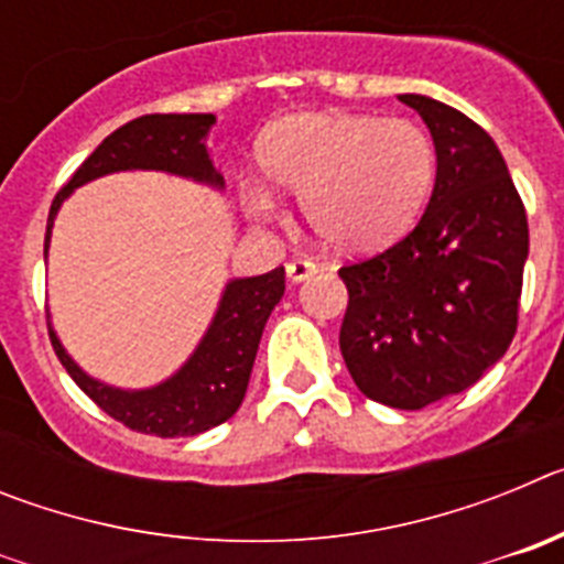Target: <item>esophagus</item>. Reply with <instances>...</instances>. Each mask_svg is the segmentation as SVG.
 Returning <instances> with one entry per match:
<instances>
[{"label":"esophagus","mask_w":564,"mask_h":564,"mask_svg":"<svg viewBox=\"0 0 564 564\" xmlns=\"http://www.w3.org/2000/svg\"><path fill=\"white\" fill-rule=\"evenodd\" d=\"M285 271L291 282H305V279L316 276L318 265H313V262H307V259H293V262H288Z\"/></svg>","instance_id":"obj_1"}]
</instances>
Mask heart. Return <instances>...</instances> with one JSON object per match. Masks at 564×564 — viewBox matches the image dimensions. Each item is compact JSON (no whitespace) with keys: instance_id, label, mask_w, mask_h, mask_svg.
Masks as SVG:
<instances>
[{"instance_id":"heart-1","label":"heart","mask_w":564,"mask_h":564,"mask_svg":"<svg viewBox=\"0 0 564 564\" xmlns=\"http://www.w3.org/2000/svg\"><path fill=\"white\" fill-rule=\"evenodd\" d=\"M265 183H246L253 217H273L282 194L302 197V217L325 246L376 253L406 237L435 186V147L406 118L370 112L288 115L259 138Z\"/></svg>"}]
</instances>
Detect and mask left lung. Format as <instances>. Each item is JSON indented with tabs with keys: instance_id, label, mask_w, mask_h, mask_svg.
<instances>
[{
	"instance_id": "1",
	"label": "left lung",
	"mask_w": 564,
	"mask_h": 564,
	"mask_svg": "<svg viewBox=\"0 0 564 564\" xmlns=\"http://www.w3.org/2000/svg\"><path fill=\"white\" fill-rule=\"evenodd\" d=\"M430 127L435 188L421 223L344 265L338 347L352 381L392 410H423L480 381L517 333L528 220L491 134L435 98L398 96Z\"/></svg>"
}]
</instances>
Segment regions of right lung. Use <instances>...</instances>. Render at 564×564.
<instances>
[{
    "mask_svg": "<svg viewBox=\"0 0 564 564\" xmlns=\"http://www.w3.org/2000/svg\"><path fill=\"white\" fill-rule=\"evenodd\" d=\"M217 123L212 112L188 115H143L115 129L109 138L78 166L67 186L56 194L50 206L44 259H47L53 223L69 194L89 181L115 172H166L203 183L212 188H226L223 174L214 169L206 138ZM285 293V268H273L262 276L231 279L214 311L212 325L203 333L181 370L166 381L147 390H121L84 372L73 356L64 350L62 338L50 325V341L69 378L101 406L107 415L143 435L192 437L220 426L239 410L246 398L259 338L279 299Z\"/></svg>",
    "mask_w": 564,
    "mask_h": 564,
    "instance_id": "right-lung-1",
    "label": "right lung"
}]
</instances>
